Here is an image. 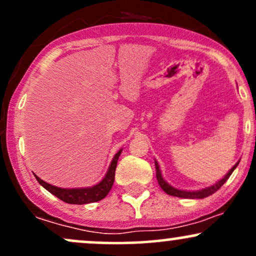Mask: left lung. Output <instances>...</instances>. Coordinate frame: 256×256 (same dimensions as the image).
<instances>
[{
  "mask_svg": "<svg viewBox=\"0 0 256 256\" xmlns=\"http://www.w3.org/2000/svg\"><path fill=\"white\" fill-rule=\"evenodd\" d=\"M238 164H240V161L236 164V165L232 167L230 171L226 173V176L222 179V180L216 182V184L210 185V186L206 188V189L198 190V192H185V190H179V189H176V188L171 186L168 183H166L165 179H164L162 176H161V171H160V168H158V165L156 161H155V170H156V179L158 182V185H160L161 189H162L166 194H168V195L177 196V198H207V196H210L216 192H218L220 188H222V185L224 184L228 178H230L232 172H234V170L236 168Z\"/></svg>",
  "mask_w": 256,
  "mask_h": 256,
  "instance_id": "left-lung-1",
  "label": "left lung"
}]
</instances>
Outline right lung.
<instances>
[{
    "label": "right lung",
    "mask_w": 256,
    "mask_h": 256,
    "mask_svg": "<svg viewBox=\"0 0 256 256\" xmlns=\"http://www.w3.org/2000/svg\"><path fill=\"white\" fill-rule=\"evenodd\" d=\"M122 149L116 152L114 155L113 160H112L108 172L106 173L104 178L98 184L94 185L91 188H79V189H61V188L54 186V185L46 183L40 178H38L37 176H34L44 189L48 190L49 192L55 195L61 201L66 202V204H91V202H98L100 200L104 198L108 195V192H110L112 186L114 183V177H116V164H118V158L122 154Z\"/></svg>",
    "instance_id": "obj_1"
}]
</instances>
